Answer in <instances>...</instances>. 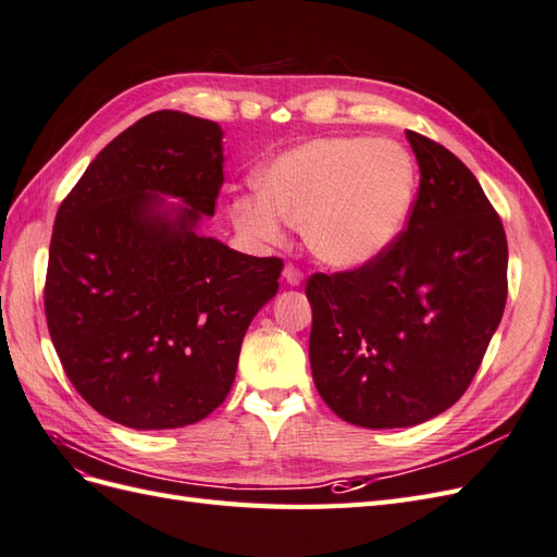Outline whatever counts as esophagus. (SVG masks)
Returning a JSON list of instances; mask_svg holds the SVG:
<instances>
[{"label": "esophagus", "mask_w": 557, "mask_h": 557, "mask_svg": "<svg viewBox=\"0 0 557 557\" xmlns=\"http://www.w3.org/2000/svg\"><path fill=\"white\" fill-rule=\"evenodd\" d=\"M283 278H285V283L293 285V288H295V285H301V281H305V274H301L297 267L285 264L283 267Z\"/></svg>", "instance_id": "34e87169"}]
</instances>
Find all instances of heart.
Returning a JSON list of instances; mask_svg holds the SVG:
<instances>
[{"label":"heart","instance_id":"heart-1","mask_svg":"<svg viewBox=\"0 0 557 557\" xmlns=\"http://www.w3.org/2000/svg\"><path fill=\"white\" fill-rule=\"evenodd\" d=\"M416 190V162L399 144L318 137L269 162L260 190L232 197L230 218L264 244L283 239V221L297 225L320 262L360 269L407 230Z\"/></svg>","mask_w":557,"mask_h":557}]
</instances>
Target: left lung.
<instances>
[{
  "mask_svg": "<svg viewBox=\"0 0 557 557\" xmlns=\"http://www.w3.org/2000/svg\"><path fill=\"white\" fill-rule=\"evenodd\" d=\"M407 139L420 170L407 230L374 262L307 283L313 383L336 416L369 430L453 407L507 305V237L476 176L423 134Z\"/></svg>",
  "mask_w": 557,
  "mask_h": 557,
  "instance_id": "8db88e82",
  "label": "left lung"
}]
</instances>
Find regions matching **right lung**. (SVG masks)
I'll return each instance as SVG.
<instances>
[{"label":"right lung","instance_id":"add662e5","mask_svg":"<svg viewBox=\"0 0 557 557\" xmlns=\"http://www.w3.org/2000/svg\"><path fill=\"white\" fill-rule=\"evenodd\" d=\"M223 162L221 125L158 111L117 134L60 205L48 332L78 395L113 423L174 430L221 407L250 320L278 293V258L199 232Z\"/></svg>","mask_w":557,"mask_h":557}]
</instances>
